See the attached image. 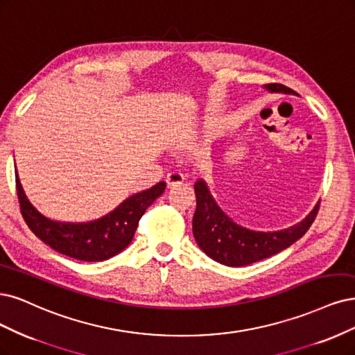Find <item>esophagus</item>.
<instances>
[{"label": "esophagus", "mask_w": 355, "mask_h": 355, "mask_svg": "<svg viewBox=\"0 0 355 355\" xmlns=\"http://www.w3.org/2000/svg\"><path fill=\"white\" fill-rule=\"evenodd\" d=\"M183 182H185V178H183V175H182V173H179V172H170V173L166 176L167 188H176V187H180Z\"/></svg>", "instance_id": "esophagus-1"}]
</instances>
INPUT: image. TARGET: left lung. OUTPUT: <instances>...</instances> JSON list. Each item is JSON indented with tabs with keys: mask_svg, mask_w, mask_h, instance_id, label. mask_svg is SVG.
Segmentation results:
<instances>
[{
	"mask_svg": "<svg viewBox=\"0 0 355 355\" xmlns=\"http://www.w3.org/2000/svg\"><path fill=\"white\" fill-rule=\"evenodd\" d=\"M268 92L298 95L280 83H267ZM197 210L192 218V232L200 248L214 261L241 267L272 257L297 242L310 229L319 211L317 204L302 222L277 232H255L236 225L220 209L207 183L200 179L193 185Z\"/></svg>",
	"mask_w": 355,
	"mask_h": 355,
	"instance_id": "left-lung-1",
	"label": "left lung"
}]
</instances>
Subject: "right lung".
I'll use <instances>...</instances> for the list:
<instances>
[{"label":"right lung","mask_w":355,"mask_h":355,"mask_svg":"<svg viewBox=\"0 0 355 355\" xmlns=\"http://www.w3.org/2000/svg\"><path fill=\"white\" fill-rule=\"evenodd\" d=\"M20 211L31 230L46 245L80 261H104L123 251L133 239L139 218L166 189L164 182L132 195L112 213L87 223L55 222L28 200L16 172Z\"/></svg>","instance_id":"right-lung-1"}]
</instances>
